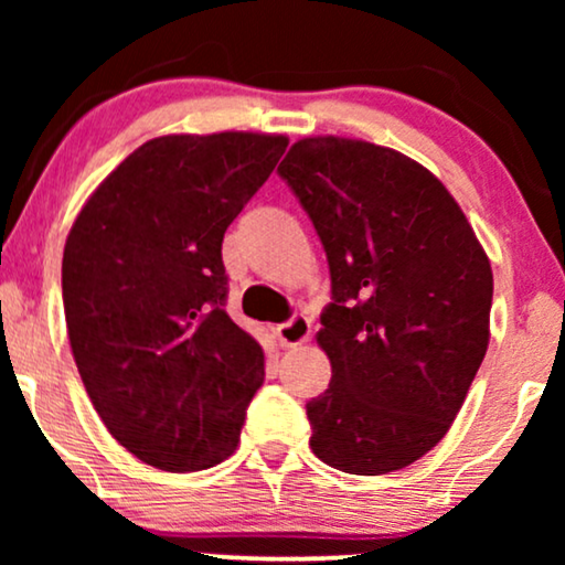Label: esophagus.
Segmentation results:
<instances>
[{"label": "esophagus", "instance_id": "obj_1", "mask_svg": "<svg viewBox=\"0 0 565 565\" xmlns=\"http://www.w3.org/2000/svg\"><path fill=\"white\" fill-rule=\"evenodd\" d=\"M308 337H311V321H308V316L303 313H296L292 319L277 327V339H280L282 347L303 344L308 342Z\"/></svg>", "mask_w": 565, "mask_h": 565}]
</instances>
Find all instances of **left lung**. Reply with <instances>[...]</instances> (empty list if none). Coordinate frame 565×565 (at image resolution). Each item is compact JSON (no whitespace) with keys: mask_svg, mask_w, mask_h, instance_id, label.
Returning a JSON list of instances; mask_svg holds the SVG:
<instances>
[{"mask_svg":"<svg viewBox=\"0 0 565 565\" xmlns=\"http://www.w3.org/2000/svg\"><path fill=\"white\" fill-rule=\"evenodd\" d=\"M277 172L331 275L316 334L331 383L306 404L311 450L354 476L412 466L447 435L483 362L489 257L445 184L385 146L300 138Z\"/></svg>","mask_w":565,"mask_h":565,"instance_id":"left-lung-1","label":"left lung"}]
</instances>
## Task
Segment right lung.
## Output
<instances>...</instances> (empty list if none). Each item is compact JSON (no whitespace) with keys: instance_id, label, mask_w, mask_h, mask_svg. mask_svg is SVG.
I'll return each mask as SVG.
<instances>
[{"instance_id":"add662e5","label":"right lung","mask_w":565,"mask_h":565,"mask_svg":"<svg viewBox=\"0 0 565 565\" xmlns=\"http://www.w3.org/2000/svg\"><path fill=\"white\" fill-rule=\"evenodd\" d=\"M285 136H159L76 215L61 288L68 342L99 419L138 460L188 473L236 450L265 352L226 313L221 244Z\"/></svg>"}]
</instances>
